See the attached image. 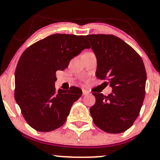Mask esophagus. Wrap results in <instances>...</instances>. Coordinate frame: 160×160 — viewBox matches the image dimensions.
I'll list each match as a JSON object with an SVG mask.
<instances>
[{
    "label": "esophagus",
    "mask_w": 160,
    "mask_h": 160,
    "mask_svg": "<svg viewBox=\"0 0 160 160\" xmlns=\"http://www.w3.org/2000/svg\"><path fill=\"white\" fill-rule=\"evenodd\" d=\"M89 92L86 90V89H82V95H89Z\"/></svg>",
    "instance_id": "1"
}]
</instances>
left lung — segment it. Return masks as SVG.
Here are the masks:
<instances>
[{
    "mask_svg": "<svg viewBox=\"0 0 160 160\" xmlns=\"http://www.w3.org/2000/svg\"><path fill=\"white\" fill-rule=\"evenodd\" d=\"M97 58V78L106 80L113 90L103 95L93 92L90 108L97 127L111 134L126 131L140 113L145 96L147 73L142 58L126 42L112 34H89Z\"/></svg>",
    "mask_w": 160,
    "mask_h": 160,
    "instance_id": "1",
    "label": "left lung"
}]
</instances>
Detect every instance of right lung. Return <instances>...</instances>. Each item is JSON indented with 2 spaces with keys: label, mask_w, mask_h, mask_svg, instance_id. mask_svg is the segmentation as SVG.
<instances>
[{
  "label": "right lung",
  "mask_w": 160,
  "mask_h": 160,
  "mask_svg": "<svg viewBox=\"0 0 160 160\" xmlns=\"http://www.w3.org/2000/svg\"><path fill=\"white\" fill-rule=\"evenodd\" d=\"M90 48L85 36L55 34L24 51L15 71L16 102L28 124L38 132H51L65 122L71 106L82 90L55 88L56 71H63L84 49Z\"/></svg>",
  "instance_id": "1"
}]
</instances>
